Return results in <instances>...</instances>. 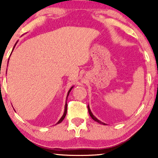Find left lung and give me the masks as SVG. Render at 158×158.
Masks as SVG:
<instances>
[{
	"mask_svg": "<svg viewBox=\"0 0 158 158\" xmlns=\"http://www.w3.org/2000/svg\"><path fill=\"white\" fill-rule=\"evenodd\" d=\"M87 108H88V111H89V115H90V117H91V118H92L93 119L95 120V121L98 122V123H101V124H105V125H106V123H102V121H100V120H98L97 118H96V117H95L94 115L93 114L92 112H91V111H90V108H89V105H88Z\"/></svg>",
	"mask_w": 158,
	"mask_h": 158,
	"instance_id": "1",
	"label": "left lung"
}]
</instances>
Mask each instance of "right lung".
<instances>
[{"label":"right lung","mask_w":158,"mask_h":158,"mask_svg":"<svg viewBox=\"0 0 158 158\" xmlns=\"http://www.w3.org/2000/svg\"><path fill=\"white\" fill-rule=\"evenodd\" d=\"M15 45H16V44H15ZM72 88H73V87L71 88V89H70V90H69V93H68V96H67V98H68V96H69V93H70V91L72 90ZM67 106H68V105H67V102H66V103H65V111H64V114H63V115H62V118H61V119L59 120V121H58V123H57L56 124H58V123H61V122H62V120H64V118H65L66 113H67Z\"/></svg>","instance_id":"add662e5"}]
</instances>
